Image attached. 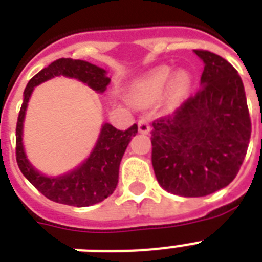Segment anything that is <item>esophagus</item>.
<instances>
[{
    "label": "esophagus",
    "mask_w": 262,
    "mask_h": 262,
    "mask_svg": "<svg viewBox=\"0 0 262 262\" xmlns=\"http://www.w3.org/2000/svg\"><path fill=\"white\" fill-rule=\"evenodd\" d=\"M139 132L143 135H149L151 132V121L148 118H141L139 121Z\"/></svg>",
    "instance_id": "34e87169"
}]
</instances>
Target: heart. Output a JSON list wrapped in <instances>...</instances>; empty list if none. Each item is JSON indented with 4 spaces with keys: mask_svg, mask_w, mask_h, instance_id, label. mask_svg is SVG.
Masks as SVG:
<instances>
[{
    "mask_svg": "<svg viewBox=\"0 0 262 262\" xmlns=\"http://www.w3.org/2000/svg\"><path fill=\"white\" fill-rule=\"evenodd\" d=\"M190 75L183 69L172 72L168 65L156 67L144 73L132 84V95L136 102L151 104L158 102L167 90L168 98L178 99L190 87Z\"/></svg>",
    "mask_w": 262,
    "mask_h": 262,
    "instance_id": "b5f03b06",
    "label": "heart"
}]
</instances>
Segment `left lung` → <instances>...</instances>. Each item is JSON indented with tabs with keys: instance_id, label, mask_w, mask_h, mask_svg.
Returning <instances> with one entry per match:
<instances>
[{
	"instance_id": "obj_1",
	"label": "left lung",
	"mask_w": 262,
	"mask_h": 262,
	"mask_svg": "<svg viewBox=\"0 0 262 262\" xmlns=\"http://www.w3.org/2000/svg\"><path fill=\"white\" fill-rule=\"evenodd\" d=\"M204 62L199 92L152 123V166L164 190L203 197L232 182L252 133L242 79L231 63L194 50Z\"/></svg>"
}]
</instances>
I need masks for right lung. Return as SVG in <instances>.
<instances>
[{"label": "right lung", "instance_id": "1", "mask_svg": "<svg viewBox=\"0 0 262 262\" xmlns=\"http://www.w3.org/2000/svg\"><path fill=\"white\" fill-rule=\"evenodd\" d=\"M59 76L79 80L98 94L107 90L111 80L103 68L72 58L57 59L36 73L27 84L23 95L24 100L16 126V159L23 175L49 200L73 207H90L114 193L118 185L119 164L132 137L137 133V125L135 123L127 130H118L111 123L104 122L90 156L77 167L59 175L40 172L28 160L24 149V119L35 87Z\"/></svg>", "mask_w": 262, "mask_h": 262}]
</instances>
